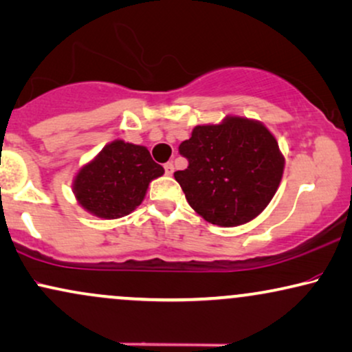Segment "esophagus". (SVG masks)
<instances>
[{
	"mask_svg": "<svg viewBox=\"0 0 352 352\" xmlns=\"http://www.w3.org/2000/svg\"><path fill=\"white\" fill-rule=\"evenodd\" d=\"M164 168H166L167 175H172V173H173V164L172 162H167L166 166H164Z\"/></svg>",
	"mask_w": 352,
	"mask_h": 352,
	"instance_id": "esophagus-1",
	"label": "esophagus"
}]
</instances>
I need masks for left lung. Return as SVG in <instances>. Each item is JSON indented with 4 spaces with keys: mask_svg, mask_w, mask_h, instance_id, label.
Here are the masks:
<instances>
[{
    "mask_svg": "<svg viewBox=\"0 0 352 352\" xmlns=\"http://www.w3.org/2000/svg\"><path fill=\"white\" fill-rule=\"evenodd\" d=\"M179 151L188 167L173 177L186 201L204 221L221 228L255 219L283 179L278 141L256 120L226 117L217 124H198Z\"/></svg>",
    "mask_w": 352,
    "mask_h": 352,
    "instance_id": "obj_1",
    "label": "left lung"
}]
</instances>
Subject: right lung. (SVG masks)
<instances>
[{"label":"right lung","instance_id":"right-lung-1","mask_svg":"<svg viewBox=\"0 0 352 352\" xmlns=\"http://www.w3.org/2000/svg\"><path fill=\"white\" fill-rule=\"evenodd\" d=\"M164 173L148 148L123 140L107 144L79 168L73 191L78 203L100 219H118L143 203L151 182Z\"/></svg>","mask_w":352,"mask_h":352}]
</instances>
